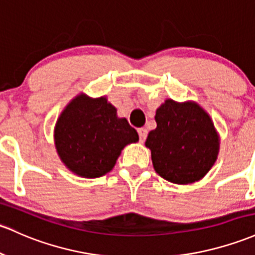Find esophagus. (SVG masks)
Here are the masks:
<instances>
[{
  "label": "esophagus",
  "mask_w": 255,
  "mask_h": 255,
  "mask_svg": "<svg viewBox=\"0 0 255 255\" xmlns=\"http://www.w3.org/2000/svg\"><path fill=\"white\" fill-rule=\"evenodd\" d=\"M138 133H139V139H140V141L144 142L147 136V129L146 128H139Z\"/></svg>",
  "instance_id": "1"
}]
</instances>
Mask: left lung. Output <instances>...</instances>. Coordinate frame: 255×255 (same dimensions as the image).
<instances>
[{"label": "left lung", "instance_id": "8db88e82", "mask_svg": "<svg viewBox=\"0 0 255 255\" xmlns=\"http://www.w3.org/2000/svg\"><path fill=\"white\" fill-rule=\"evenodd\" d=\"M157 127L147 135L156 173L170 183L201 180L218 158L220 138L208 113L196 102L167 99L156 110Z\"/></svg>", "mask_w": 255, "mask_h": 255}]
</instances>
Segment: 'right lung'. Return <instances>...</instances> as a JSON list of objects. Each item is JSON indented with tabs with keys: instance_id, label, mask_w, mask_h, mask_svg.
I'll return each instance as SVG.
<instances>
[{
	"instance_id": "obj_1",
	"label": "right lung",
	"mask_w": 255,
	"mask_h": 255,
	"mask_svg": "<svg viewBox=\"0 0 255 255\" xmlns=\"http://www.w3.org/2000/svg\"><path fill=\"white\" fill-rule=\"evenodd\" d=\"M139 135L105 96H76L61 111L54 127V144L60 161L82 178H99L116 164L125 146Z\"/></svg>"
}]
</instances>
